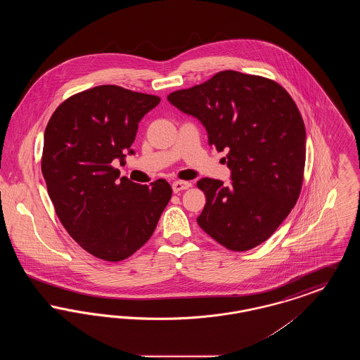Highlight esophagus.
Segmentation results:
<instances>
[{
	"label": "esophagus",
	"instance_id": "34e87169",
	"mask_svg": "<svg viewBox=\"0 0 360 360\" xmlns=\"http://www.w3.org/2000/svg\"><path fill=\"white\" fill-rule=\"evenodd\" d=\"M188 188H190V184L186 182V181H175V182H172V191L174 193H179V191L186 190Z\"/></svg>",
	"mask_w": 360,
	"mask_h": 360
}]
</instances>
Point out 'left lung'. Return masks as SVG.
<instances>
[{
	"label": "left lung",
	"mask_w": 360,
	"mask_h": 360,
	"mask_svg": "<svg viewBox=\"0 0 360 360\" xmlns=\"http://www.w3.org/2000/svg\"><path fill=\"white\" fill-rule=\"evenodd\" d=\"M167 100L205 127L209 146L228 151L231 184L197 182L206 197L198 225L232 251L266 241L289 216L304 179L307 132L290 94L271 79L225 70Z\"/></svg>",
	"instance_id": "left-lung-1"
}]
</instances>
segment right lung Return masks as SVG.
Listing matches in <instances>:
<instances>
[{"instance_id": "right-lung-1", "label": "right lung", "mask_w": 360, "mask_h": 360, "mask_svg": "<svg viewBox=\"0 0 360 360\" xmlns=\"http://www.w3.org/2000/svg\"><path fill=\"white\" fill-rule=\"evenodd\" d=\"M160 98L101 85L60 103L44 132L41 172L55 212L89 254L108 262L135 254L153 236L172 186L120 178L139 122Z\"/></svg>"}]
</instances>
